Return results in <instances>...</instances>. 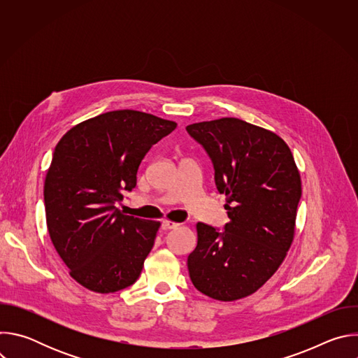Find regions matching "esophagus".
Returning <instances> with one entry per match:
<instances>
[{
    "mask_svg": "<svg viewBox=\"0 0 358 358\" xmlns=\"http://www.w3.org/2000/svg\"><path fill=\"white\" fill-rule=\"evenodd\" d=\"M178 225H180V224L173 222V221H163V222H162L163 229H176Z\"/></svg>",
    "mask_w": 358,
    "mask_h": 358,
    "instance_id": "obj_1",
    "label": "esophagus"
}]
</instances>
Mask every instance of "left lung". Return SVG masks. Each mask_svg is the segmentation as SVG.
Wrapping results in <instances>:
<instances>
[{"mask_svg":"<svg viewBox=\"0 0 358 358\" xmlns=\"http://www.w3.org/2000/svg\"><path fill=\"white\" fill-rule=\"evenodd\" d=\"M185 130L210 157L229 218L224 231L196 224V248L187 259L191 282L217 300L242 299L286 257L301 196L300 174L287 144L262 127L225 117Z\"/></svg>","mask_w":358,"mask_h":358,"instance_id":"8db88e82","label":"left lung"}]
</instances>
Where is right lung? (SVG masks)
I'll list each match as a JSON object with an SVG mask.
<instances>
[{"mask_svg":"<svg viewBox=\"0 0 358 358\" xmlns=\"http://www.w3.org/2000/svg\"><path fill=\"white\" fill-rule=\"evenodd\" d=\"M177 123L137 110H115L72 127L57 144L43 187L48 232L71 276L89 290L133 285L160 222L123 215L148 150Z\"/></svg>","mask_w":358,"mask_h":358,"instance_id":"1","label":"right lung"}]
</instances>
